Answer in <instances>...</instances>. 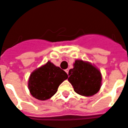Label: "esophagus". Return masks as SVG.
Masks as SVG:
<instances>
[{
  "mask_svg": "<svg viewBox=\"0 0 128 128\" xmlns=\"http://www.w3.org/2000/svg\"><path fill=\"white\" fill-rule=\"evenodd\" d=\"M65 72H66V74H68V72H69V69L65 70Z\"/></svg>",
  "mask_w": 128,
  "mask_h": 128,
  "instance_id": "34e87169",
  "label": "esophagus"
}]
</instances>
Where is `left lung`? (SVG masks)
<instances>
[{"label":"left lung","instance_id":"left-lung-1","mask_svg":"<svg viewBox=\"0 0 128 128\" xmlns=\"http://www.w3.org/2000/svg\"><path fill=\"white\" fill-rule=\"evenodd\" d=\"M68 81L74 91L83 96L96 94L102 86V76L100 71L92 63L82 60H76L74 68L69 70Z\"/></svg>","mask_w":128,"mask_h":128}]
</instances>
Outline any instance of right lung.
Instances as JSON below:
<instances>
[{"label": "right lung", "instance_id": "1", "mask_svg": "<svg viewBox=\"0 0 128 128\" xmlns=\"http://www.w3.org/2000/svg\"><path fill=\"white\" fill-rule=\"evenodd\" d=\"M68 77V74L63 70L48 61L31 73L28 88L34 98L47 100L56 94L59 85Z\"/></svg>", "mask_w": 128, "mask_h": 128}]
</instances>
